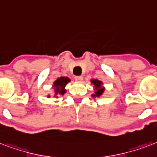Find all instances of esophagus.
Returning a JSON list of instances; mask_svg holds the SVG:
<instances>
[{
	"label": "esophagus",
	"mask_w": 157,
	"mask_h": 157,
	"mask_svg": "<svg viewBox=\"0 0 157 157\" xmlns=\"http://www.w3.org/2000/svg\"><path fill=\"white\" fill-rule=\"evenodd\" d=\"M82 76H75V79L76 80V81H78V82H81L82 80Z\"/></svg>",
	"instance_id": "1"
}]
</instances>
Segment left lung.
<instances>
[{"label":"left lung","instance_id":"8db88e82","mask_svg":"<svg viewBox=\"0 0 157 157\" xmlns=\"http://www.w3.org/2000/svg\"><path fill=\"white\" fill-rule=\"evenodd\" d=\"M91 82H92V84L94 85V87H95V93L94 94H92V97L93 98H99L101 94L104 92V87H101V84H102V82L101 81H99L98 79H92L91 80Z\"/></svg>","mask_w":157,"mask_h":157}]
</instances>
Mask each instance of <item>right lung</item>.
Instances as JSON below:
<instances>
[{"label": "right lung", "instance_id": "add662e5", "mask_svg": "<svg viewBox=\"0 0 157 157\" xmlns=\"http://www.w3.org/2000/svg\"><path fill=\"white\" fill-rule=\"evenodd\" d=\"M69 82H70V79L68 77H60L57 78L53 83L55 95H64L66 92L65 87ZM48 98H50V96H48Z\"/></svg>", "mask_w": 157, "mask_h": 157}]
</instances>
